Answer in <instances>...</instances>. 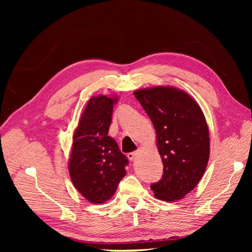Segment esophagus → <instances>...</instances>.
<instances>
[{
    "label": "esophagus",
    "mask_w": 252,
    "mask_h": 252,
    "mask_svg": "<svg viewBox=\"0 0 252 252\" xmlns=\"http://www.w3.org/2000/svg\"><path fill=\"white\" fill-rule=\"evenodd\" d=\"M138 155H139L138 151H133V152H129L127 157H128L129 159H130V161H133V159L136 158V156H138Z\"/></svg>",
    "instance_id": "esophagus-1"
}]
</instances>
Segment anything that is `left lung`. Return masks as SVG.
I'll return each instance as SVG.
<instances>
[{
	"mask_svg": "<svg viewBox=\"0 0 252 252\" xmlns=\"http://www.w3.org/2000/svg\"><path fill=\"white\" fill-rule=\"evenodd\" d=\"M157 131L163 177L151 184L157 199L181 200L197 185L209 159V131L200 106L185 91L154 87L134 91Z\"/></svg>",
	"mask_w": 252,
	"mask_h": 252,
	"instance_id": "left-lung-1",
	"label": "left lung"
}]
</instances>
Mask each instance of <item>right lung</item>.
Returning <instances> with one entry per match:
<instances>
[{"mask_svg":"<svg viewBox=\"0 0 252 252\" xmlns=\"http://www.w3.org/2000/svg\"><path fill=\"white\" fill-rule=\"evenodd\" d=\"M117 98L91 97L72 140L69 174L78 191L94 204L108 201L125 177L128 158L108 135Z\"/></svg>","mask_w":252,"mask_h":252,"instance_id":"right-lung-1","label":"right lung"}]
</instances>
